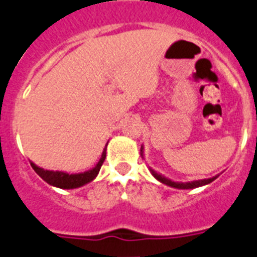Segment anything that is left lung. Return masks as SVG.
<instances>
[{"label":"left lung","instance_id":"left-lung-1","mask_svg":"<svg viewBox=\"0 0 257 257\" xmlns=\"http://www.w3.org/2000/svg\"><path fill=\"white\" fill-rule=\"evenodd\" d=\"M141 156L143 157V146L141 147ZM150 171H151V174H152V176L155 177L156 180H158L160 183L165 184V185H167V186H171V188H175V189H183V190H185V189H195V188H200V186L208 185V184H210L212 181H214V180L219 176V175H215V176L210 177V179L194 180V181H188V183H181V181H174V180L164 176V175H161L160 172L155 171V170L151 169V167H150Z\"/></svg>","mask_w":257,"mask_h":257}]
</instances>
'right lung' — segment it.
Instances as JSON below:
<instances>
[{
	"label": "right lung",
	"instance_id": "obj_1",
	"mask_svg": "<svg viewBox=\"0 0 257 257\" xmlns=\"http://www.w3.org/2000/svg\"><path fill=\"white\" fill-rule=\"evenodd\" d=\"M106 147L107 143L105 145L104 151H102L101 158L99 162L95 165V167L87 170L85 172H78V174H68L64 171H53V170H44L42 167L37 166L34 162L30 161L31 167L34 169V171L44 180L45 183L49 185L56 186L59 189H77L81 186L86 185V184L91 183L96 179V176L99 175L100 169H101L102 164H104L105 158H106Z\"/></svg>",
	"mask_w": 257,
	"mask_h": 257
}]
</instances>
